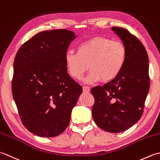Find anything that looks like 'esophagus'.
<instances>
[{
    "label": "esophagus",
    "instance_id": "esophagus-1",
    "mask_svg": "<svg viewBox=\"0 0 160 160\" xmlns=\"http://www.w3.org/2000/svg\"><path fill=\"white\" fill-rule=\"evenodd\" d=\"M90 90V89L88 86H83V92H86V93L89 92Z\"/></svg>",
    "mask_w": 160,
    "mask_h": 160
}]
</instances>
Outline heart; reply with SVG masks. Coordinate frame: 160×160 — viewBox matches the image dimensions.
<instances>
[{"mask_svg": "<svg viewBox=\"0 0 160 160\" xmlns=\"http://www.w3.org/2000/svg\"><path fill=\"white\" fill-rule=\"evenodd\" d=\"M126 56V47L121 42L97 36L78 45L77 53L68 50L65 55V65L68 74L74 79H82L89 67L85 82L92 83L101 80L109 83L121 74Z\"/></svg>", "mask_w": 160, "mask_h": 160, "instance_id": "1", "label": "heart"}]
</instances>
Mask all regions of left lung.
<instances>
[{"label": "left lung", "instance_id": "left-lung-1", "mask_svg": "<svg viewBox=\"0 0 160 160\" xmlns=\"http://www.w3.org/2000/svg\"><path fill=\"white\" fill-rule=\"evenodd\" d=\"M112 30L125 45L126 63L117 79L91 90L94 99L92 114L100 128L117 133L128 130L141 118L150 78L148 54L142 42L126 29L112 27Z\"/></svg>", "mask_w": 160, "mask_h": 160}]
</instances>
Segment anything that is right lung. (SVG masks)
<instances>
[{"label":"right lung","instance_id":"add662e5","mask_svg":"<svg viewBox=\"0 0 160 160\" xmlns=\"http://www.w3.org/2000/svg\"><path fill=\"white\" fill-rule=\"evenodd\" d=\"M76 38L68 30L43 31L19 48L14 61L13 98L22 123L34 135L52 138L69 125L82 87L68 74L65 55Z\"/></svg>","mask_w":160,"mask_h":160}]
</instances>
